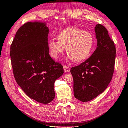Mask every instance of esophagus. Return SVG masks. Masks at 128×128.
Wrapping results in <instances>:
<instances>
[{"label":"esophagus","instance_id":"34e87169","mask_svg":"<svg viewBox=\"0 0 128 128\" xmlns=\"http://www.w3.org/2000/svg\"><path fill=\"white\" fill-rule=\"evenodd\" d=\"M63 68H64V71H65V72H68L69 71H70V68H69V67L68 66H66V65H64Z\"/></svg>","mask_w":128,"mask_h":128}]
</instances>
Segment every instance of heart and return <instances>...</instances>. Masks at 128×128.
Masks as SVG:
<instances>
[{
  "label": "heart",
  "instance_id": "heart-1",
  "mask_svg": "<svg viewBox=\"0 0 128 128\" xmlns=\"http://www.w3.org/2000/svg\"><path fill=\"white\" fill-rule=\"evenodd\" d=\"M94 41V36L90 32L68 28L58 34L57 40L51 39L48 46L51 56L54 58L63 54L66 47L68 59L80 62L90 56Z\"/></svg>",
  "mask_w": 128,
  "mask_h": 128
}]
</instances>
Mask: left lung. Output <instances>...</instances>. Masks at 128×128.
Wrapping results in <instances>:
<instances>
[{
	"mask_svg": "<svg viewBox=\"0 0 128 128\" xmlns=\"http://www.w3.org/2000/svg\"><path fill=\"white\" fill-rule=\"evenodd\" d=\"M98 44L92 56L71 68L74 79V92L82 102L92 100L102 93L110 82L114 71L116 48L104 26L95 28Z\"/></svg>",
	"mask_w": 128,
	"mask_h": 128,
	"instance_id": "left-lung-1",
	"label": "left lung"
}]
</instances>
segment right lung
<instances>
[{"instance_id": "obj_1", "label": "right lung", "mask_w": 128, "mask_h": 128, "mask_svg": "<svg viewBox=\"0 0 128 128\" xmlns=\"http://www.w3.org/2000/svg\"><path fill=\"white\" fill-rule=\"evenodd\" d=\"M44 23H26L16 32L10 46L14 76L30 98L47 104L54 98V83L63 67L49 55L48 28Z\"/></svg>"}]
</instances>
